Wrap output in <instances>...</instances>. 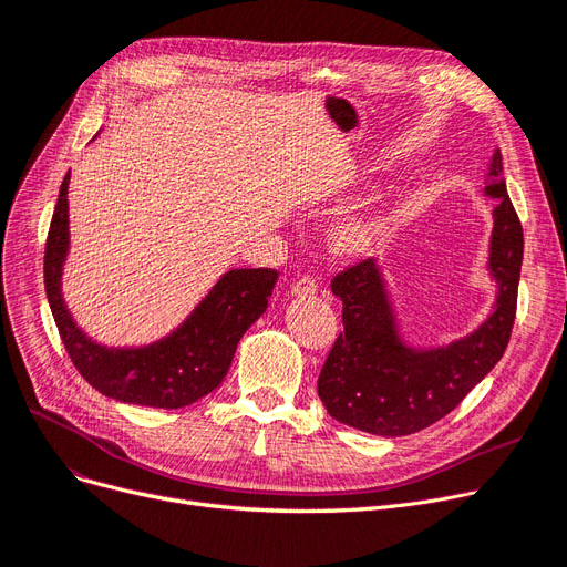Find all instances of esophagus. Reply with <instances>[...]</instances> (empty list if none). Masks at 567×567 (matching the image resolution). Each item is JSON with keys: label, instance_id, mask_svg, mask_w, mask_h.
I'll return each instance as SVG.
<instances>
[{"label": "esophagus", "instance_id": "34e87169", "mask_svg": "<svg viewBox=\"0 0 567 567\" xmlns=\"http://www.w3.org/2000/svg\"><path fill=\"white\" fill-rule=\"evenodd\" d=\"M315 291H317V282L310 276H303V278H299L297 282L291 285L293 297H310V293H315Z\"/></svg>", "mask_w": 567, "mask_h": 567}]
</instances>
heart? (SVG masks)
I'll use <instances>...</instances> for the list:
<instances>
[{"mask_svg": "<svg viewBox=\"0 0 567 567\" xmlns=\"http://www.w3.org/2000/svg\"><path fill=\"white\" fill-rule=\"evenodd\" d=\"M389 223L382 215H368V217H357L344 223L336 236H333V250L342 257H359L371 252L375 245L386 236Z\"/></svg>", "mask_w": 567, "mask_h": 567, "instance_id": "1", "label": "heart"}]
</instances>
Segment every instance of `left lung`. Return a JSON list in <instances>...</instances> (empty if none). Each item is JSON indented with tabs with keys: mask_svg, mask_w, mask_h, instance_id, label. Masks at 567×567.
<instances>
[{
	"mask_svg": "<svg viewBox=\"0 0 567 567\" xmlns=\"http://www.w3.org/2000/svg\"><path fill=\"white\" fill-rule=\"evenodd\" d=\"M486 196L496 199L488 270L498 299L486 322L447 348L414 350L403 342L373 259L348 266L331 280L342 301V327L317 380L327 412L352 429L399 437L450 414L494 368L512 336L519 291L524 229L503 178V155L494 153Z\"/></svg>",
	"mask_w": 567,
	"mask_h": 567,
	"instance_id": "1",
	"label": "left lung"
}]
</instances>
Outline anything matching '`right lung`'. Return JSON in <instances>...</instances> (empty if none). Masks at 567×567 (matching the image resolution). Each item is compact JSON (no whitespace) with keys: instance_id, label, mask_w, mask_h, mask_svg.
<instances>
[{"instance_id":"obj_1","label":"right lung","mask_w":567,"mask_h":567,"mask_svg":"<svg viewBox=\"0 0 567 567\" xmlns=\"http://www.w3.org/2000/svg\"><path fill=\"white\" fill-rule=\"evenodd\" d=\"M66 192L69 174L45 238L43 282L71 363L96 391L122 403L176 410L204 399L225 380L238 340L264 315L278 270L234 268L171 336L136 350L104 348L76 327L62 301L60 278L69 250Z\"/></svg>"}]
</instances>
